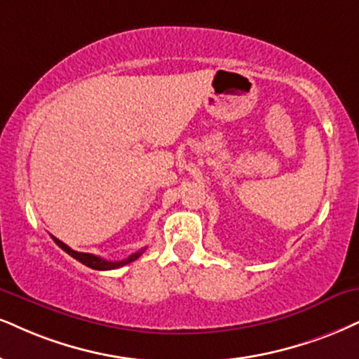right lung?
Segmentation results:
<instances>
[{"label": "right lung", "mask_w": 359, "mask_h": 359, "mask_svg": "<svg viewBox=\"0 0 359 359\" xmlns=\"http://www.w3.org/2000/svg\"><path fill=\"white\" fill-rule=\"evenodd\" d=\"M51 238L55 240L56 245L60 246L63 251H66V253H68L69 256H73L74 259H78L79 263H83L85 266L91 268V269H98V271H106V269H116V268L125 266V264H130L135 259H138L140 256L143 255V251L146 250V248H143V250L136 251V253L130 255L128 258L121 259V261H108V259H103V258H100V256H95V255H90V253H79V251L72 250V248H69L68 245H65L63 241L57 240V238H55V236H51Z\"/></svg>", "instance_id": "1"}]
</instances>
